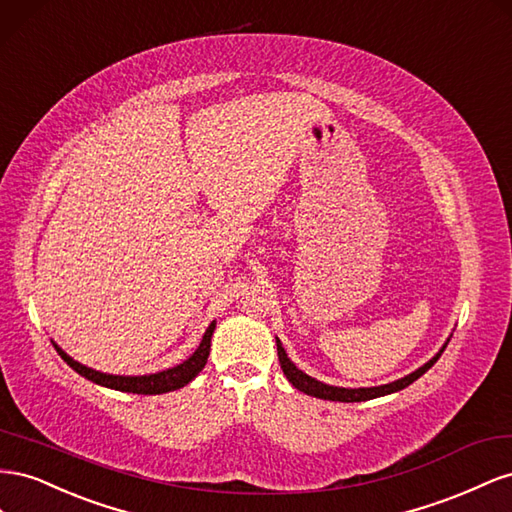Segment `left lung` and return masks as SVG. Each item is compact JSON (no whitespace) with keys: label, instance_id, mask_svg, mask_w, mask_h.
I'll return each mask as SVG.
<instances>
[{"label":"left lung","instance_id":"8db88e82","mask_svg":"<svg viewBox=\"0 0 512 512\" xmlns=\"http://www.w3.org/2000/svg\"><path fill=\"white\" fill-rule=\"evenodd\" d=\"M448 343H444V347L437 352L427 364H422L420 369H416L414 373L405 375L397 382H390L384 386H373V388H339V386H328L324 382H317L315 377L302 373L294 362H291L285 354V349L281 345V341L276 339V352H279V362H281V369L285 373V377L291 382V386L298 388L304 394H311V397L317 399H326V401H343V403H358V401H369V399H377V397H384V394H392V392H399L403 388H407L410 384H414L420 375H425L433 364L437 362V358L442 356V352L446 349Z\"/></svg>","mask_w":512,"mask_h":512}]
</instances>
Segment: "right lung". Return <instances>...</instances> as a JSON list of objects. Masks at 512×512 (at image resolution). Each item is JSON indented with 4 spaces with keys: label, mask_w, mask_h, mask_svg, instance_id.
<instances>
[{
    "label": "right lung",
    "mask_w": 512,
    "mask_h": 512,
    "mask_svg": "<svg viewBox=\"0 0 512 512\" xmlns=\"http://www.w3.org/2000/svg\"><path fill=\"white\" fill-rule=\"evenodd\" d=\"M216 328V321L208 326L206 334H203V339L199 343V347L195 349V354L184 360L178 367H171L167 371H158L152 375H109V373H100L94 371L90 367H85V364L72 360L62 347L55 349L57 354L64 358L66 364H70L72 369H75L79 375H83L85 379H90V382L98 384V386H105V388H113V390H122V392H133V394H163V392H171V390H178L184 388L188 382H193V379L199 375V371L206 367L208 356H210V341H212V332Z\"/></svg>",
    "instance_id": "1"
}]
</instances>
